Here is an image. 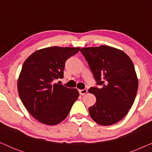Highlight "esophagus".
Listing matches in <instances>:
<instances>
[{"mask_svg": "<svg viewBox=\"0 0 152 152\" xmlns=\"http://www.w3.org/2000/svg\"><path fill=\"white\" fill-rule=\"evenodd\" d=\"M79 92H80V95H84L85 94H86L87 92H88V91H87L86 89H83V90H79Z\"/></svg>", "mask_w": 152, "mask_h": 152, "instance_id": "esophagus-1", "label": "esophagus"}]
</instances>
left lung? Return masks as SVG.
<instances>
[{"label": "left lung", "mask_w": 152, "mask_h": 152, "mask_svg": "<svg viewBox=\"0 0 152 152\" xmlns=\"http://www.w3.org/2000/svg\"><path fill=\"white\" fill-rule=\"evenodd\" d=\"M80 52L88 62L97 84L89 88L96 102L89 107L91 118L103 126L121 120L132 108L138 91V80L130 57L121 50L101 45L83 48Z\"/></svg>", "instance_id": "obj_1"}]
</instances>
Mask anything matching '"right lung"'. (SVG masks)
Instances as JSON below:
<instances>
[{"label": "right lung", "instance_id": "1", "mask_svg": "<svg viewBox=\"0 0 152 152\" xmlns=\"http://www.w3.org/2000/svg\"><path fill=\"white\" fill-rule=\"evenodd\" d=\"M80 49L45 48L33 53L23 63L17 82L18 94L29 113L41 123H60L77 99L76 88L54 84V81L63 78L66 61Z\"/></svg>", "mask_w": 152, "mask_h": 152}]
</instances>
